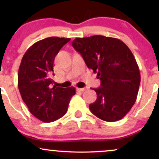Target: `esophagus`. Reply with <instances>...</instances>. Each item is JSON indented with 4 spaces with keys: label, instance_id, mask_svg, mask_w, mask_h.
Segmentation results:
<instances>
[{
    "label": "esophagus",
    "instance_id": "1",
    "mask_svg": "<svg viewBox=\"0 0 159 159\" xmlns=\"http://www.w3.org/2000/svg\"><path fill=\"white\" fill-rule=\"evenodd\" d=\"M77 90L79 92H83V91L86 90V88H77Z\"/></svg>",
    "mask_w": 159,
    "mask_h": 159
}]
</instances>
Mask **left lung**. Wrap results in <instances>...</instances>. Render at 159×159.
I'll return each instance as SVG.
<instances>
[{"instance_id": "left-lung-1", "label": "left lung", "mask_w": 159, "mask_h": 159, "mask_svg": "<svg viewBox=\"0 0 159 159\" xmlns=\"http://www.w3.org/2000/svg\"><path fill=\"white\" fill-rule=\"evenodd\" d=\"M72 44L101 80V87L93 89L97 98L89 105L91 112L104 121L121 120L136 102L140 83L131 50L119 39L100 35L76 38Z\"/></svg>"}]
</instances>
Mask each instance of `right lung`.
<instances>
[{"mask_svg": "<svg viewBox=\"0 0 159 159\" xmlns=\"http://www.w3.org/2000/svg\"><path fill=\"white\" fill-rule=\"evenodd\" d=\"M69 38L48 37L32 45L19 66L18 87L24 102L35 117L45 123L55 121L66 114L74 87H52L55 56Z\"/></svg>", "mask_w": 159, "mask_h": 159, "instance_id": "right-lung-1", "label": "right lung"}]
</instances>
